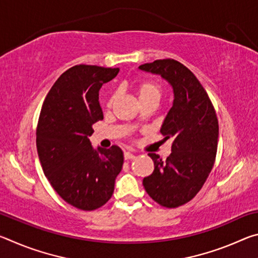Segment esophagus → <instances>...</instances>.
Returning a JSON list of instances; mask_svg holds the SVG:
<instances>
[{"mask_svg":"<svg viewBox=\"0 0 258 258\" xmlns=\"http://www.w3.org/2000/svg\"><path fill=\"white\" fill-rule=\"evenodd\" d=\"M124 158H125L126 160L134 159V158H135V155L132 154V152H130V151H125V152H124Z\"/></svg>","mask_w":258,"mask_h":258,"instance_id":"1","label":"esophagus"}]
</instances>
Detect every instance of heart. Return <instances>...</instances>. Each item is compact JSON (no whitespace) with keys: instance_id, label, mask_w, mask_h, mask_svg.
<instances>
[{"instance_id":"1","label":"heart","mask_w":258,"mask_h":258,"mask_svg":"<svg viewBox=\"0 0 258 258\" xmlns=\"http://www.w3.org/2000/svg\"><path fill=\"white\" fill-rule=\"evenodd\" d=\"M161 94V90L159 84L156 82H143L140 83L137 86V95L139 98V101H143L147 99H157L159 100ZM116 100V94H111L110 98L108 99L107 107H111L112 103Z\"/></svg>"}]
</instances>
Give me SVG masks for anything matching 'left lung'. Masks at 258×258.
<instances>
[{"mask_svg": "<svg viewBox=\"0 0 258 258\" xmlns=\"http://www.w3.org/2000/svg\"><path fill=\"white\" fill-rule=\"evenodd\" d=\"M139 69L161 76L173 89V106L160 128L165 140L172 139V152L166 160L148 154L155 169L143 178V186L156 203L175 208L198 194L212 171L218 140L216 112L197 77L178 61L155 60Z\"/></svg>", "mask_w": 258, "mask_h": 258, "instance_id": "left-lung-1", "label": "left lung"}]
</instances>
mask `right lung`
Here are the masks:
<instances>
[{
	"label": "right lung",
	"instance_id": "right-lung-1",
	"mask_svg": "<svg viewBox=\"0 0 258 258\" xmlns=\"http://www.w3.org/2000/svg\"><path fill=\"white\" fill-rule=\"evenodd\" d=\"M119 68L78 64L64 72L43 102L36 147L43 172L64 202L93 211L111 198L124 163L123 151L112 146L94 149L92 125L103 119L99 91Z\"/></svg>",
	"mask_w": 258,
	"mask_h": 258
}]
</instances>
